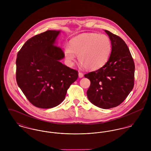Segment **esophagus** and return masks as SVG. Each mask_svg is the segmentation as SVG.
I'll list each match as a JSON object with an SVG mask.
<instances>
[{
  "label": "esophagus",
  "instance_id": "obj_1",
  "mask_svg": "<svg viewBox=\"0 0 151 151\" xmlns=\"http://www.w3.org/2000/svg\"><path fill=\"white\" fill-rule=\"evenodd\" d=\"M83 76H84L83 73H82L81 72L78 73V77H79V78H82V77H83Z\"/></svg>",
  "mask_w": 151,
  "mask_h": 151
}]
</instances>
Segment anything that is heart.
Returning a JSON list of instances; mask_svg holds the SVG:
<instances>
[{
	"mask_svg": "<svg viewBox=\"0 0 151 151\" xmlns=\"http://www.w3.org/2000/svg\"><path fill=\"white\" fill-rule=\"evenodd\" d=\"M111 50L110 38L104 34L86 33L73 38L64 51L67 62L73 65L77 56L78 61L91 70H98L106 63Z\"/></svg>",
	"mask_w": 151,
	"mask_h": 151,
	"instance_id": "obj_1",
	"label": "heart"
}]
</instances>
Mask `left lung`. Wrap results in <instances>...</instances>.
<instances>
[{"label":"left lung","instance_id":"8db88e82","mask_svg":"<svg viewBox=\"0 0 151 151\" xmlns=\"http://www.w3.org/2000/svg\"><path fill=\"white\" fill-rule=\"evenodd\" d=\"M110 40L111 51L106 63L84 75L91 81L86 92L89 101L102 109L120 105L134 87L135 65L129 49L119 37L105 30Z\"/></svg>","mask_w":151,"mask_h":151}]
</instances>
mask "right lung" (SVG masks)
Returning a JSON list of instances; mask_svg holds the SVG:
<instances>
[{"instance_id": "right-lung-1", "label": "right lung", "mask_w": 151, "mask_h": 151, "mask_svg": "<svg viewBox=\"0 0 151 151\" xmlns=\"http://www.w3.org/2000/svg\"><path fill=\"white\" fill-rule=\"evenodd\" d=\"M60 31L48 30L28 40L17 53L16 80L27 99L42 109L54 108L65 99L78 77L77 71L62 63V49L56 45Z\"/></svg>"}]
</instances>
